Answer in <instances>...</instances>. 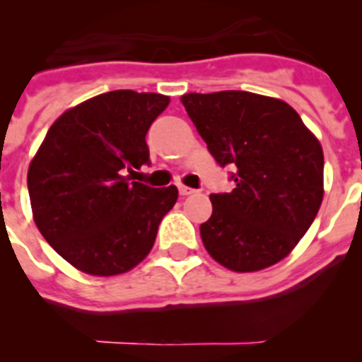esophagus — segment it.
<instances>
[{
    "label": "esophagus",
    "instance_id": "obj_1",
    "mask_svg": "<svg viewBox=\"0 0 362 362\" xmlns=\"http://www.w3.org/2000/svg\"><path fill=\"white\" fill-rule=\"evenodd\" d=\"M192 194H196V190H194V188L185 187V185H179V196L187 197V196H192Z\"/></svg>",
    "mask_w": 362,
    "mask_h": 362
}]
</instances>
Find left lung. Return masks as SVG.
I'll return each instance as SVG.
<instances>
[{"instance_id": "8db88e82", "label": "left lung", "mask_w": 362, "mask_h": 362, "mask_svg": "<svg viewBox=\"0 0 362 362\" xmlns=\"http://www.w3.org/2000/svg\"><path fill=\"white\" fill-rule=\"evenodd\" d=\"M188 116L232 192L212 194L204 248L233 272L279 263L306 233L322 201V148L281 99L243 90L185 94Z\"/></svg>"}]
</instances>
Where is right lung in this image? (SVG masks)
<instances>
[{
	"instance_id": "right-lung-1",
	"label": "right lung",
	"mask_w": 362,
	"mask_h": 362,
	"mask_svg": "<svg viewBox=\"0 0 362 362\" xmlns=\"http://www.w3.org/2000/svg\"><path fill=\"white\" fill-rule=\"evenodd\" d=\"M170 99L114 90L57 117L28 166V196L41 235L70 264L117 276L152 250L177 188L130 175L150 165L146 132Z\"/></svg>"
}]
</instances>
